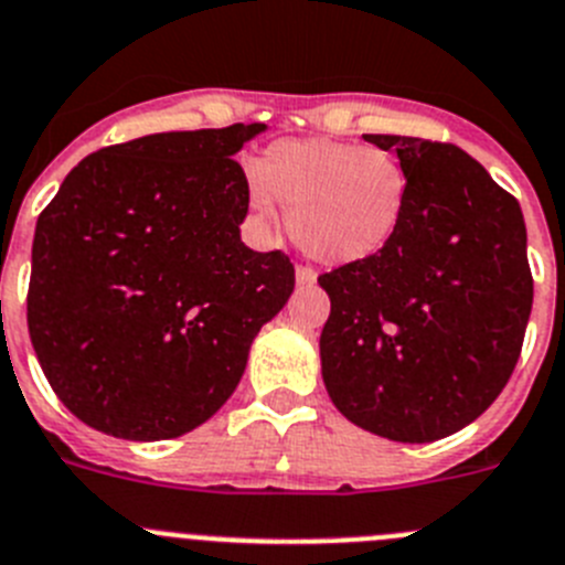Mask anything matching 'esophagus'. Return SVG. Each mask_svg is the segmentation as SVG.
Wrapping results in <instances>:
<instances>
[{"instance_id": "34e87169", "label": "esophagus", "mask_w": 565, "mask_h": 565, "mask_svg": "<svg viewBox=\"0 0 565 565\" xmlns=\"http://www.w3.org/2000/svg\"><path fill=\"white\" fill-rule=\"evenodd\" d=\"M313 282H317V271H313V268H308V266H297V286L310 288Z\"/></svg>"}]
</instances>
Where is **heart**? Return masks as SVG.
<instances>
[{
  "instance_id": "obj_1",
  "label": "heart",
  "mask_w": 565,
  "mask_h": 565,
  "mask_svg": "<svg viewBox=\"0 0 565 565\" xmlns=\"http://www.w3.org/2000/svg\"><path fill=\"white\" fill-rule=\"evenodd\" d=\"M246 199L263 230L279 226V204L299 246L324 266H353L384 252L401 230L408 173L384 148L308 137L282 139L248 175Z\"/></svg>"
}]
</instances>
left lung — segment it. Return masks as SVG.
I'll use <instances>...</instances> for the list:
<instances>
[{
	"label": "left lung",
	"mask_w": 565,
	"mask_h": 565,
	"mask_svg": "<svg viewBox=\"0 0 565 565\" xmlns=\"http://www.w3.org/2000/svg\"><path fill=\"white\" fill-rule=\"evenodd\" d=\"M408 173L384 252L319 277L330 401L395 443H434L473 423L510 381L532 310L519 201L457 145L364 134Z\"/></svg>",
	"instance_id": "obj_1"
}]
</instances>
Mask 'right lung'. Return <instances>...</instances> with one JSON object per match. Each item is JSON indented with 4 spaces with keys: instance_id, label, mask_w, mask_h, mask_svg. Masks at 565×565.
Returning a JSON list of instances; mask_svg holds the SVG:
<instances>
[{
    "instance_id": "add662e5",
    "label": "right lung",
    "mask_w": 565,
    "mask_h": 565,
    "mask_svg": "<svg viewBox=\"0 0 565 565\" xmlns=\"http://www.w3.org/2000/svg\"><path fill=\"white\" fill-rule=\"evenodd\" d=\"M263 122L170 131L83 159L39 215L28 328L77 420L173 439L232 397L252 341L294 291L282 252L241 241Z\"/></svg>"
}]
</instances>
